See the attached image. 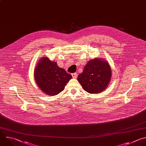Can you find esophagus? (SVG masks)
I'll return each mask as SVG.
<instances>
[{
    "mask_svg": "<svg viewBox=\"0 0 146 146\" xmlns=\"http://www.w3.org/2000/svg\"><path fill=\"white\" fill-rule=\"evenodd\" d=\"M72 77H73V78H76L77 77V73H72Z\"/></svg>",
    "mask_w": 146,
    "mask_h": 146,
    "instance_id": "esophagus-1",
    "label": "esophagus"
}]
</instances>
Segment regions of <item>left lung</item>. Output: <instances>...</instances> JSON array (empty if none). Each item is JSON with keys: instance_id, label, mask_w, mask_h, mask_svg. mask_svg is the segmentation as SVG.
<instances>
[{"instance_id": "1", "label": "left lung", "mask_w": 146, "mask_h": 146, "mask_svg": "<svg viewBox=\"0 0 146 146\" xmlns=\"http://www.w3.org/2000/svg\"><path fill=\"white\" fill-rule=\"evenodd\" d=\"M110 64L103 59L90 60L77 80L84 90L90 94L99 93L108 86L111 78Z\"/></svg>"}]
</instances>
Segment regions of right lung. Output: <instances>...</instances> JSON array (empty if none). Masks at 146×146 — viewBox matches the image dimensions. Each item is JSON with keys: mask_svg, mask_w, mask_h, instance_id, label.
Returning <instances> with one entry per match:
<instances>
[{"mask_svg": "<svg viewBox=\"0 0 146 146\" xmlns=\"http://www.w3.org/2000/svg\"><path fill=\"white\" fill-rule=\"evenodd\" d=\"M36 85L44 94L55 96L61 92L72 78L57 62L51 61L46 57L40 58L34 73Z\"/></svg>", "mask_w": 146, "mask_h": 146, "instance_id": "obj_1", "label": "right lung"}]
</instances>
